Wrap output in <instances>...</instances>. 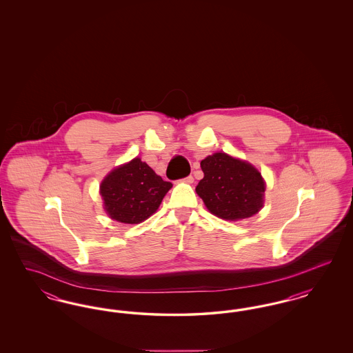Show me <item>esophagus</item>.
I'll return each mask as SVG.
<instances>
[{
    "label": "esophagus",
    "mask_w": 353,
    "mask_h": 353,
    "mask_svg": "<svg viewBox=\"0 0 353 353\" xmlns=\"http://www.w3.org/2000/svg\"><path fill=\"white\" fill-rule=\"evenodd\" d=\"M181 181H184V183H186V184H192L193 181H194V179H193V176L190 174V176H186L185 179H183Z\"/></svg>",
    "instance_id": "34e87169"
}]
</instances>
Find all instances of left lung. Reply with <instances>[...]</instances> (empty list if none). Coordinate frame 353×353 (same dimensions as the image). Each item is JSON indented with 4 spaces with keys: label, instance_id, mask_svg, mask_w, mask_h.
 Returning <instances> with one entry per match:
<instances>
[{
    "label": "left lung",
    "instance_id": "obj_1",
    "mask_svg": "<svg viewBox=\"0 0 353 353\" xmlns=\"http://www.w3.org/2000/svg\"><path fill=\"white\" fill-rule=\"evenodd\" d=\"M203 179L196 192L210 213L219 219H249L263 205L265 181L246 161L214 153L201 161Z\"/></svg>",
    "mask_w": 353,
    "mask_h": 353
}]
</instances>
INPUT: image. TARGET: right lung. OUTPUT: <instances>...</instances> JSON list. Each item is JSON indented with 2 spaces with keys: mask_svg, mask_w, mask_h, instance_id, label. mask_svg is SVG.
I'll return each instance as SVG.
<instances>
[{
  "mask_svg": "<svg viewBox=\"0 0 353 353\" xmlns=\"http://www.w3.org/2000/svg\"><path fill=\"white\" fill-rule=\"evenodd\" d=\"M172 183L164 181L148 164L134 159L114 169L101 185L104 209L112 219L139 223L152 216Z\"/></svg>",
  "mask_w": 353,
  "mask_h": 353,
  "instance_id": "1",
  "label": "right lung"
}]
</instances>
